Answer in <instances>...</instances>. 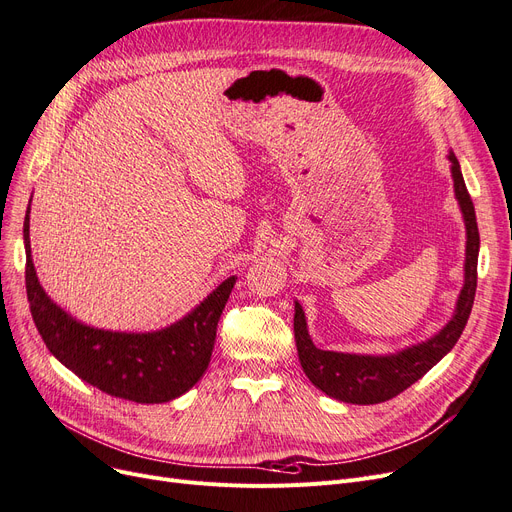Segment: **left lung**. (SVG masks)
<instances>
[{
    "instance_id": "obj_1",
    "label": "left lung",
    "mask_w": 512,
    "mask_h": 512,
    "mask_svg": "<svg viewBox=\"0 0 512 512\" xmlns=\"http://www.w3.org/2000/svg\"><path fill=\"white\" fill-rule=\"evenodd\" d=\"M452 161L454 189L460 201V208L466 222V264H464V288L458 298L456 315L443 330L428 342H422L412 349L391 357H370V355H346L334 351H321L313 344L302 306L296 302L294 313V338L298 359L304 374L309 380L338 401L355 405L382 403L403 393L407 386L420 380L435 363H439L449 351L454 349L464 325L473 311L477 292V258H479V227L475 206L464 185L460 163L454 153H449Z\"/></svg>"
}]
</instances>
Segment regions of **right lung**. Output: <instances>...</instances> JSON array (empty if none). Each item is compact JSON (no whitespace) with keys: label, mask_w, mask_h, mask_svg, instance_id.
Masks as SVG:
<instances>
[{"label":"right lung","mask_w":512,"mask_h":512,"mask_svg":"<svg viewBox=\"0 0 512 512\" xmlns=\"http://www.w3.org/2000/svg\"><path fill=\"white\" fill-rule=\"evenodd\" d=\"M25 283L31 315L48 351L84 382L111 397L136 403H166L185 395L206 374L216 325L235 285L224 279L185 319L151 334L105 332L69 317L37 281L25 216Z\"/></svg>","instance_id":"add662e5"}]
</instances>
